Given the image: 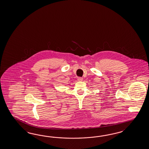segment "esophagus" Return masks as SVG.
<instances>
[{
    "mask_svg": "<svg viewBox=\"0 0 149 149\" xmlns=\"http://www.w3.org/2000/svg\"><path fill=\"white\" fill-rule=\"evenodd\" d=\"M82 80H83V78H82V77H78V81H82Z\"/></svg>",
    "mask_w": 149,
    "mask_h": 149,
    "instance_id": "obj_1",
    "label": "esophagus"
}]
</instances>
